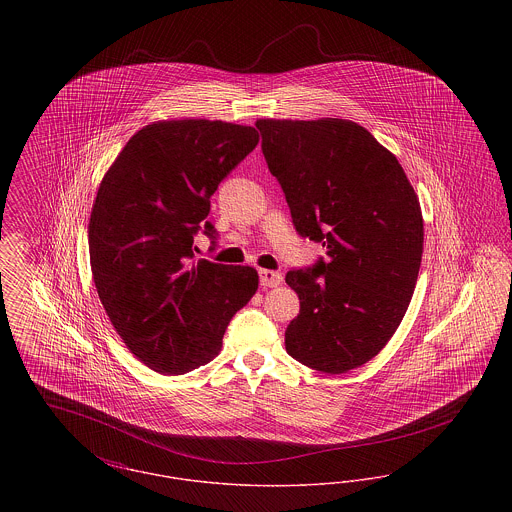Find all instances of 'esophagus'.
I'll use <instances>...</instances> for the list:
<instances>
[{"label":"esophagus","instance_id":"1","mask_svg":"<svg viewBox=\"0 0 512 512\" xmlns=\"http://www.w3.org/2000/svg\"><path fill=\"white\" fill-rule=\"evenodd\" d=\"M259 280H261V286L274 288V286H280V284H282V274L276 272V270L261 268V270H259Z\"/></svg>","mask_w":512,"mask_h":512}]
</instances>
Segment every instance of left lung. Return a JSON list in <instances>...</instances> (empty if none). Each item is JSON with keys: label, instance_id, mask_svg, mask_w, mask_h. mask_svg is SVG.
Segmentation results:
<instances>
[{"label": "left lung", "instance_id": "8db88e82", "mask_svg": "<svg viewBox=\"0 0 512 512\" xmlns=\"http://www.w3.org/2000/svg\"><path fill=\"white\" fill-rule=\"evenodd\" d=\"M255 126L297 234L326 247V259L286 274L301 305L286 351L326 374L365 365L395 334L416 286L424 226L413 186L357 122Z\"/></svg>", "mask_w": 512, "mask_h": 512}]
</instances>
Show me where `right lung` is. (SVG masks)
I'll return each mask as SVG.
<instances>
[{"mask_svg": "<svg viewBox=\"0 0 512 512\" xmlns=\"http://www.w3.org/2000/svg\"><path fill=\"white\" fill-rule=\"evenodd\" d=\"M259 144L253 126L165 121L138 130L99 184L88 224L101 305L126 347L161 374H184L220 351L232 317L257 292L251 267L201 259L211 195Z\"/></svg>", "mask_w": 512, "mask_h": 512, "instance_id": "1", "label": "right lung"}]
</instances>
